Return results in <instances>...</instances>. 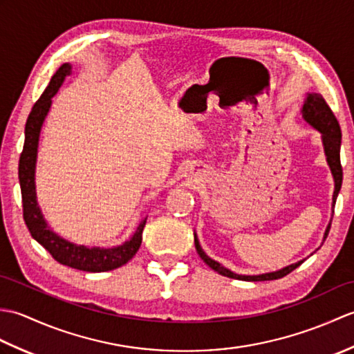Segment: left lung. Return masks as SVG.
<instances>
[{"instance_id": "1", "label": "left lung", "mask_w": 354, "mask_h": 354, "mask_svg": "<svg viewBox=\"0 0 354 354\" xmlns=\"http://www.w3.org/2000/svg\"><path fill=\"white\" fill-rule=\"evenodd\" d=\"M303 117L307 123H310L313 127L322 133V142H324V149H326V155H327V161L330 169H332L333 178H335V193H333V204L336 202L337 193L341 190L342 185V165H341V126L337 118L335 117L333 111L330 109L327 102L324 100V97L321 94H309L307 100L303 106ZM330 231V225L326 231V237ZM194 246H196V251L199 254V257L204 260L207 265L216 270L217 274H221L223 277L228 278H236V280H245V281H269V280H278V278H283L288 274H290L293 269H297L303 261L293 263V265L283 268L277 272H270V274H263V275H239L231 272L227 268L221 266L219 263L212 260L208 255L202 251V248L198 242V237L194 236Z\"/></svg>"}]
</instances>
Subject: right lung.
Instances as JSON below:
<instances>
[{"instance_id":"1","label":"right lung","mask_w":354,"mask_h":354,"mask_svg":"<svg viewBox=\"0 0 354 354\" xmlns=\"http://www.w3.org/2000/svg\"><path fill=\"white\" fill-rule=\"evenodd\" d=\"M70 71L71 66L68 64H64L56 71L55 76L50 80V85L39 97V100L35 103V106L27 118L24 149L21 152L18 167L22 196V216H24V222L30 234H32L37 243H41L50 252L51 257L57 263L79 270H85V272H106V270H112L126 265L137 254L141 246L142 230H145L146 219L140 223V227L135 231V234L129 242L123 243L122 246L111 248V250H100V248H91L89 250V248L76 246L66 242V240L50 231L36 202L35 162L41 126L50 109L51 97L57 93L59 86L62 85L65 76H68Z\"/></svg>"}]
</instances>
